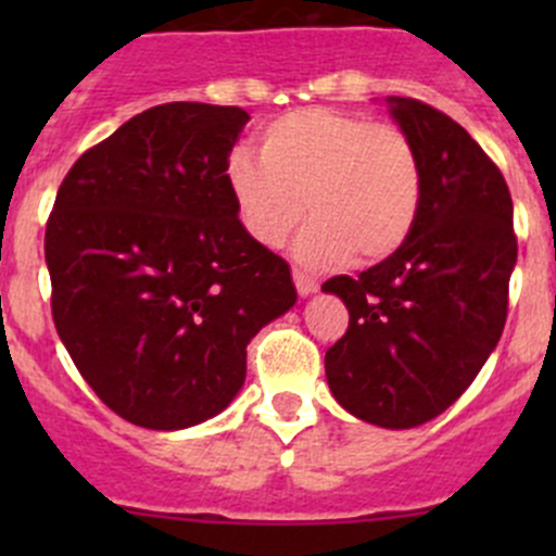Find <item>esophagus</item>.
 Here are the masks:
<instances>
[{
    "mask_svg": "<svg viewBox=\"0 0 556 556\" xmlns=\"http://www.w3.org/2000/svg\"><path fill=\"white\" fill-rule=\"evenodd\" d=\"M293 282H295V290H299L301 299H306V295L317 293V282L306 277L304 271H299V268H295V271H293Z\"/></svg>",
    "mask_w": 556,
    "mask_h": 556,
    "instance_id": "esophagus-1",
    "label": "esophagus"
}]
</instances>
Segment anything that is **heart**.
Segmentation results:
<instances>
[{"label": "heart", "mask_w": 556, "mask_h": 556, "mask_svg": "<svg viewBox=\"0 0 556 556\" xmlns=\"http://www.w3.org/2000/svg\"><path fill=\"white\" fill-rule=\"evenodd\" d=\"M226 182L244 233L268 250L282 247L309 212L312 223L293 244L306 268H333L350 257L371 266L395 255L422 206V161L412 137L328 106L266 123L257 159L233 153Z\"/></svg>", "instance_id": "b5f03b06"}]
</instances>
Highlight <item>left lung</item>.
Here are the masks:
<instances>
[{"instance_id": "left-lung-1", "label": "left lung", "mask_w": 556, "mask_h": 556, "mask_svg": "<svg viewBox=\"0 0 556 556\" xmlns=\"http://www.w3.org/2000/svg\"><path fill=\"white\" fill-rule=\"evenodd\" d=\"M384 102L417 144L422 206L395 255L323 285L350 309L325 377L352 417L406 430L446 412L501 341L517 237L506 179L476 139L417 99Z\"/></svg>"}]
</instances>
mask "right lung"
<instances>
[{
    "mask_svg": "<svg viewBox=\"0 0 556 556\" xmlns=\"http://www.w3.org/2000/svg\"><path fill=\"white\" fill-rule=\"evenodd\" d=\"M242 106L144 110L75 161L45 228L53 323L131 425L182 430L242 390L252 336L293 309L290 266L244 233L226 182Z\"/></svg>",
    "mask_w": 556,
    "mask_h": 556,
    "instance_id": "right-lung-1",
    "label": "right lung"
}]
</instances>
